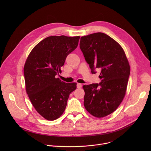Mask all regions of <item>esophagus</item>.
Instances as JSON below:
<instances>
[{"instance_id": "1", "label": "esophagus", "mask_w": 151, "mask_h": 151, "mask_svg": "<svg viewBox=\"0 0 151 151\" xmlns=\"http://www.w3.org/2000/svg\"><path fill=\"white\" fill-rule=\"evenodd\" d=\"M77 88H81L82 87V84L80 83H77Z\"/></svg>"}]
</instances>
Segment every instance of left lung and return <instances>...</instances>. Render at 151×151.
Returning a JSON list of instances; mask_svg holds the SVG:
<instances>
[{
  "label": "left lung",
  "instance_id": "8db88e82",
  "mask_svg": "<svg viewBox=\"0 0 151 151\" xmlns=\"http://www.w3.org/2000/svg\"><path fill=\"white\" fill-rule=\"evenodd\" d=\"M79 47L91 73L100 70L99 83L83 86L84 106L95 117L106 116L118 108L125 96L130 64L121 45L103 33L81 37Z\"/></svg>",
  "mask_w": 151,
  "mask_h": 151
}]
</instances>
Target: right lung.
<instances>
[{
  "instance_id": "obj_1",
  "label": "right lung",
  "mask_w": 151,
  "mask_h": 151,
  "mask_svg": "<svg viewBox=\"0 0 151 151\" xmlns=\"http://www.w3.org/2000/svg\"><path fill=\"white\" fill-rule=\"evenodd\" d=\"M79 36H49L29 55L24 67L26 90L36 111L45 119L58 118L76 83H66L55 75L61 72L67 56L78 47Z\"/></svg>"
}]
</instances>
